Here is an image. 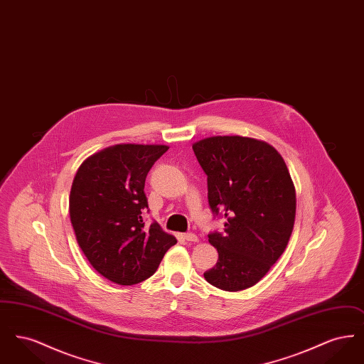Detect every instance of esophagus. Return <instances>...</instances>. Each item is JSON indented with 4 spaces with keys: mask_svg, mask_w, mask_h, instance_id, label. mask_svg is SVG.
Segmentation results:
<instances>
[{
    "mask_svg": "<svg viewBox=\"0 0 364 364\" xmlns=\"http://www.w3.org/2000/svg\"><path fill=\"white\" fill-rule=\"evenodd\" d=\"M183 237H184V240H187V242H198V236H196L195 233H186Z\"/></svg>",
    "mask_w": 364,
    "mask_h": 364,
    "instance_id": "esophagus-1",
    "label": "esophagus"
}]
</instances>
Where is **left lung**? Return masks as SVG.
<instances>
[{"label": "left lung", "mask_w": 364, "mask_h": 364, "mask_svg": "<svg viewBox=\"0 0 364 364\" xmlns=\"http://www.w3.org/2000/svg\"><path fill=\"white\" fill-rule=\"evenodd\" d=\"M208 176V205L224 232L208 233L218 251L208 284L228 292L255 285L282 255L292 235L296 193L277 150L257 139L213 136L192 146Z\"/></svg>", "instance_id": "8db88e82"}]
</instances>
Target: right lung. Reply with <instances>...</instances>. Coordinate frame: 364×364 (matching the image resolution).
<instances>
[{"instance_id":"obj_1","label":"right lung","mask_w":364,"mask_h":364,"mask_svg":"<svg viewBox=\"0 0 364 364\" xmlns=\"http://www.w3.org/2000/svg\"><path fill=\"white\" fill-rule=\"evenodd\" d=\"M161 144H116L79 166L70 195V223L91 266L119 285L139 284L156 273L176 237L156 221L146 225L144 181Z\"/></svg>"}]
</instances>
